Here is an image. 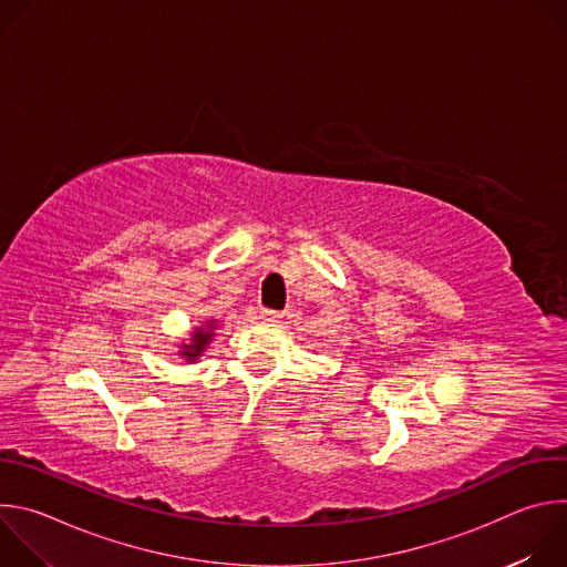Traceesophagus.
<instances>
[{
  "instance_id": "1",
  "label": "esophagus",
  "mask_w": 567,
  "mask_h": 567,
  "mask_svg": "<svg viewBox=\"0 0 567 567\" xmlns=\"http://www.w3.org/2000/svg\"><path fill=\"white\" fill-rule=\"evenodd\" d=\"M285 313L282 311H276V309H262L260 311V318L262 320H278V318H282Z\"/></svg>"
}]
</instances>
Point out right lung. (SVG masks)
<instances>
[{"instance_id":"obj_1","label":"right lung","mask_w":567,"mask_h":567,"mask_svg":"<svg viewBox=\"0 0 567 567\" xmlns=\"http://www.w3.org/2000/svg\"><path fill=\"white\" fill-rule=\"evenodd\" d=\"M213 330H215V322L213 320H208L204 328H197L195 332H193V339H190V343L186 346H182V352H179V357H184L186 361H195V359H199L202 357V352L206 350V346L213 341Z\"/></svg>"}]
</instances>
